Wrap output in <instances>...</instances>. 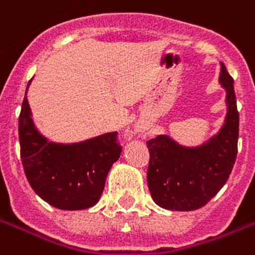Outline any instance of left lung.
<instances>
[{
    "instance_id": "left-lung-1",
    "label": "left lung",
    "mask_w": 255,
    "mask_h": 255,
    "mask_svg": "<svg viewBox=\"0 0 255 255\" xmlns=\"http://www.w3.org/2000/svg\"><path fill=\"white\" fill-rule=\"evenodd\" d=\"M221 85L227 89L228 114L217 136L199 148H183L167 136L146 141V173L153 200L171 211H194L206 206L228 181L239 142L240 115L233 78L221 64Z\"/></svg>"
}]
</instances>
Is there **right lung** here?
<instances>
[{"label":"right lung","instance_id":"add662e5","mask_svg":"<svg viewBox=\"0 0 255 255\" xmlns=\"http://www.w3.org/2000/svg\"><path fill=\"white\" fill-rule=\"evenodd\" d=\"M18 121L20 160L32 190L59 210L94 206L102 195L110 169L121 157L118 132L73 145L48 142L35 129L27 97Z\"/></svg>","mask_w":255,"mask_h":255}]
</instances>
